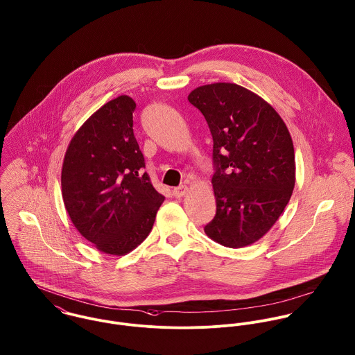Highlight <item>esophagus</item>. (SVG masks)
<instances>
[{
  "label": "esophagus",
  "mask_w": 355,
  "mask_h": 355,
  "mask_svg": "<svg viewBox=\"0 0 355 355\" xmlns=\"http://www.w3.org/2000/svg\"><path fill=\"white\" fill-rule=\"evenodd\" d=\"M187 191H188V188H187L185 185H181V187H177V188L173 189V195H174L177 199H180V198L185 196Z\"/></svg>",
  "instance_id": "obj_1"
}]
</instances>
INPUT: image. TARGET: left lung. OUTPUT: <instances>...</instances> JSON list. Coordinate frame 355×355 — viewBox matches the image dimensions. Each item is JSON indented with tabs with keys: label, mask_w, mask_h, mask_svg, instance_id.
Here are the masks:
<instances>
[{
	"label": "left lung",
	"mask_w": 355,
	"mask_h": 355,
	"mask_svg": "<svg viewBox=\"0 0 355 355\" xmlns=\"http://www.w3.org/2000/svg\"><path fill=\"white\" fill-rule=\"evenodd\" d=\"M188 100L203 114L213 136L216 213L205 232L229 248L250 245L270 230L291 199V135L268 101L240 85L199 86Z\"/></svg>",
	"instance_id": "1"
}]
</instances>
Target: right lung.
<instances>
[{
	"mask_svg": "<svg viewBox=\"0 0 355 355\" xmlns=\"http://www.w3.org/2000/svg\"><path fill=\"white\" fill-rule=\"evenodd\" d=\"M136 103L119 96L73 135L62 168V195L78 232L104 254L126 255L152 230L164 196L142 174L133 133Z\"/></svg>",
	"mask_w": 355,
	"mask_h": 355,
	"instance_id": "obj_1",
	"label": "right lung"
}]
</instances>
